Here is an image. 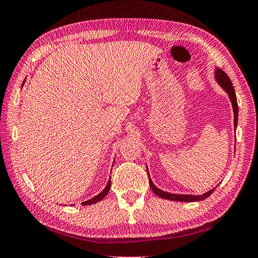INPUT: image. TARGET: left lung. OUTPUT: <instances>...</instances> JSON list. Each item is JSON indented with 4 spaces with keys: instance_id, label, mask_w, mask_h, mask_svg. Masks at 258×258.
Listing matches in <instances>:
<instances>
[{
    "instance_id": "left-lung-1",
    "label": "left lung",
    "mask_w": 258,
    "mask_h": 258,
    "mask_svg": "<svg viewBox=\"0 0 258 258\" xmlns=\"http://www.w3.org/2000/svg\"><path fill=\"white\" fill-rule=\"evenodd\" d=\"M215 76L216 80L218 82L223 90L227 92V94L229 95V99L231 101L232 104V110H234V124L235 128L237 127V122H238V104H237V98H236V93L234 90V86H232V83L229 77L226 74L225 72L220 69H216L215 71ZM148 172V168H147ZM148 177H149V173H148ZM149 185L152 187L153 192L158 196L159 198L162 199H166V200H171V201H181V202H196V201H201L205 200L208 197H210L212 192L215 191V188L210 189L207 193L202 194V196H192V194H173V193H168V192H164L162 189H159L158 187H156L154 185V183L152 179L149 177Z\"/></svg>"
}]
</instances>
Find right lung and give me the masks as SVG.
Masks as SVG:
<instances>
[{"label": "right lung", "mask_w": 258, "mask_h": 258, "mask_svg": "<svg viewBox=\"0 0 258 258\" xmlns=\"http://www.w3.org/2000/svg\"><path fill=\"white\" fill-rule=\"evenodd\" d=\"M110 187H111V178L109 179V182H108V184H106V186L104 187L103 191H102L101 193H99L98 196H96V197L92 198V199H90V200H87V201L83 202V206H90V205H94V203H98L99 201H101L102 199H103V198L106 196V194L109 193V191H110Z\"/></svg>", "instance_id": "1"}]
</instances>
